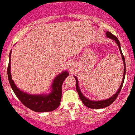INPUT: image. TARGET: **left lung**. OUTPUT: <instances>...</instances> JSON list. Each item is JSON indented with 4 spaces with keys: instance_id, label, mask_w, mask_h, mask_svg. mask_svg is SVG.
Returning <instances> with one entry per match:
<instances>
[{
    "instance_id": "1",
    "label": "left lung",
    "mask_w": 135,
    "mask_h": 135,
    "mask_svg": "<svg viewBox=\"0 0 135 135\" xmlns=\"http://www.w3.org/2000/svg\"><path fill=\"white\" fill-rule=\"evenodd\" d=\"M106 37L110 39H112L114 40V41L116 42L117 45H118V48H119V51H120V53L121 54V56H122V61H123V64H124V74H123V78H122V82H121V84L119 88L117 90V92H116L112 96H111L110 98L108 99H106V100H99V101H94V100H89L87 98L85 97L84 95L82 94L81 93V90H80V87H79V85H78V80L76 76H74V78L76 79V90H77L78 93L79 95V97L81 99V100L82 101L83 104L85 105L86 106H87L88 108H94V109H99V108H106L107 106H110L114 101L116 99H117V96L119 94V93L121 91V89H122V85H123V83H124V78H125V74H126V64H125V60H124V55L122 54V50H121V47H120V43L119 40L118 39V38L116 36H114V35H112L110 32L109 31H107L106 33Z\"/></svg>"
}]
</instances>
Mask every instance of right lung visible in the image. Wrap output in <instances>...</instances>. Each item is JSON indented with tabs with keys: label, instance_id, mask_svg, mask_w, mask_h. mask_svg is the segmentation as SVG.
<instances>
[{
	"label": "right lung",
	"instance_id": "obj_1",
	"mask_svg": "<svg viewBox=\"0 0 135 135\" xmlns=\"http://www.w3.org/2000/svg\"><path fill=\"white\" fill-rule=\"evenodd\" d=\"M11 50L9 54L7 74L10 85L18 100L27 108L35 112H50L56 109L60 104L62 84L65 79L69 75L68 71H64L55 78L51 85V92L48 94H29L20 90L12 80L11 73Z\"/></svg>",
	"mask_w": 135,
	"mask_h": 135
}]
</instances>
